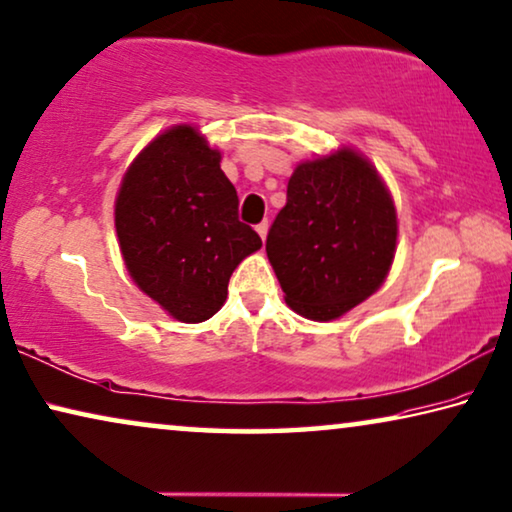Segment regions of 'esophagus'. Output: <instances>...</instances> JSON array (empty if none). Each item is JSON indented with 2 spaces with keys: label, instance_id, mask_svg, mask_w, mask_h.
Masks as SVG:
<instances>
[{
  "label": "esophagus",
  "instance_id": "1",
  "mask_svg": "<svg viewBox=\"0 0 512 512\" xmlns=\"http://www.w3.org/2000/svg\"><path fill=\"white\" fill-rule=\"evenodd\" d=\"M268 228H270V224H268V219L265 221H261V224H256V233L261 235V240H265L268 238Z\"/></svg>",
  "mask_w": 512,
  "mask_h": 512
}]
</instances>
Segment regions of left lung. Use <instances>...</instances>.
<instances>
[{"mask_svg": "<svg viewBox=\"0 0 512 512\" xmlns=\"http://www.w3.org/2000/svg\"><path fill=\"white\" fill-rule=\"evenodd\" d=\"M397 244V212L376 170L342 150L295 168L265 251L286 302L332 321L383 284Z\"/></svg>", "mask_w": 512, "mask_h": 512, "instance_id": "obj_1", "label": "left lung"}]
</instances>
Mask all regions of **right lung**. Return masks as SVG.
<instances>
[{"label":"right lung","mask_w":512,"mask_h":512,"mask_svg":"<svg viewBox=\"0 0 512 512\" xmlns=\"http://www.w3.org/2000/svg\"><path fill=\"white\" fill-rule=\"evenodd\" d=\"M219 161L194 127H173L138 154L115 201L129 274L184 323L217 314L233 270L263 244L238 219V191Z\"/></svg>","instance_id":"add662e5"}]
</instances>
